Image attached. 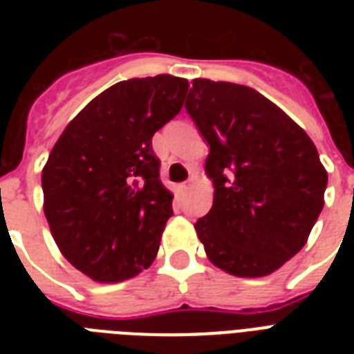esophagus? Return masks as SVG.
<instances>
[{"instance_id":"esophagus-1","label":"esophagus","mask_w":354,"mask_h":354,"mask_svg":"<svg viewBox=\"0 0 354 354\" xmlns=\"http://www.w3.org/2000/svg\"><path fill=\"white\" fill-rule=\"evenodd\" d=\"M189 191H191V182L180 183V185H178V193L180 194H185V193H189Z\"/></svg>"}]
</instances>
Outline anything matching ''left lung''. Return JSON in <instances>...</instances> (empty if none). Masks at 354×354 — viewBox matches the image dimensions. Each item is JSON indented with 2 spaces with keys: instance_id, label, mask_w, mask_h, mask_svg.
<instances>
[{
  "instance_id": "left-lung-1",
  "label": "left lung",
  "mask_w": 354,
  "mask_h": 354,
  "mask_svg": "<svg viewBox=\"0 0 354 354\" xmlns=\"http://www.w3.org/2000/svg\"><path fill=\"white\" fill-rule=\"evenodd\" d=\"M185 110L209 145L215 198L194 230L215 266L263 277L296 255L324 209L327 171L313 139L259 91L194 79Z\"/></svg>"
}]
</instances>
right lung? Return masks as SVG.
Segmentation results:
<instances>
[{"mask_svg": "<svg viewBox=\"0 0 354 354\" xmlns=\"http://www.w3.org/2000/svg\"><path fill=\"white\" fill-rule=\"evenodd\" d=\"M189 82L122 80L69 122L41 171L44 213L75 268L119 283L149 268L172 216L152 136L180 113Z\"/></svg>", "mask_w": 354, "mask_h": 354, "instance_id": "right-lung-1", "label": "right lung"}]
</instances>
